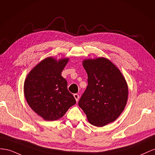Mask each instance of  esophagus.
<instances>
[{
    "label": "esophagus",
    "mask_w": 155,
    "mask_h": 155,
    "mask_svg": "<svg viewBox=\"0 0 155 155\" xmlns=\"http://www.w3.org/2000/svg\"><path fill=\"white\" fill-rule=\"evenodd\" d=\"M74 99H75V100H76V101L77 102H78V99H79V95H78V94H74Z\"/></svg>",
    "instance_id": "esophagus-1"
}]
</instances>
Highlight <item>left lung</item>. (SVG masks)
Returning <instances> with one entry per match:
<instances>
[{"label":"left lung","mask_w":155,"mask_h":155,"mask_svg":"<svg viewBox=\"0 0 155 155\" xmlns=\"http://www.w3.org/2000/svg\"><path fill=\"white\" fill-rule=\"evenodd\" d=\"M82 65L88 84L78 105L90 124L105 126L116 120L125 108L129 95L127 81L120 70L104 57L84 59Z\"/></svg>","instance_id":"1"}]
</instances>
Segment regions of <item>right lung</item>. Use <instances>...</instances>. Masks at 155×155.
Segmentation results:
<instances>
[{
    "instance_id": "obj_1",
    "label": "right lung",
    "mask_w": 155,
    "mask_h": 155,
    "mask_svg": "<svg viewBox=\"0 0 155 155\" xmlns=\"http://www.w3.org/2000/svg\"><path fill=\"white\" fill-rule=\"evenodd\" d=\"M69 58L57 60L47 57L27 74L24 83V94L29 107L45 121L62 117L76 103L68 90V82L61 72Z\"/></svg>"
}]
</instances>
